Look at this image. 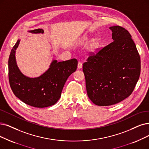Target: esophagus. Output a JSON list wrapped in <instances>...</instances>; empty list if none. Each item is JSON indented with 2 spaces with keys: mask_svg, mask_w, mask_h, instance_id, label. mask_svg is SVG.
I'll use <instances>...</instances> for the list:
<instances>
[{
  "mask_svg": "<svg viewBox=\"0 0 149 149\" xmlns=\"http://www.w3.org/2000/svg\"><path fill=\"white\" fill-rule=\"evenodd\" d=\"M82 67V62H79L78 63V68L79 69H81Z\"/></svg>",
  "mask_w": 149,
  "mask_h": 149,
  "instance_id": "obj_1",
  "label": "esophagus"
}]
</instances>
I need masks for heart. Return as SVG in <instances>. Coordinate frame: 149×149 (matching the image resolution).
Wrapping results in <instances>:
<instances>
[{
  "label": "heart",
  "mask_w": 149,
  "mask_h": 149,
  "mask_svg": "<svg viewBox=\"0 0 149 149\" xmlns=\"http://www.w3.org/2000/svg\"><path fill=\"white\" fill-rule=\"evenodd\" d=\"M99 45H100V43H99L98 40H94L92 41V42L90 45V47H89V50L91 51H96L98 48Z\"/></svg>",
  "instance_id": "obj_1"
}]
</instances>
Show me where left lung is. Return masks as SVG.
<instances>
[{
    "mask_svg": "<svg viewBox=\"0 0 149 149\" xmlns=\"http://www.w3.org/2000/svg\"><path fill=\"white\" fill-rule=\"evenodd\" d=\"M114 40L82 64L88 98L98 106L122 102L132 93L141 73L140 56L127 30L110 27Z\"/></svg>",
    "mask_w": 149,
    "mask_h": 149,
    "instance_id": "8db88e82",
    "label": "left lung"
}]
</instances>
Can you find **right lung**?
I'll list each match as a JSON object with an SVG mask.
<instances>
[{
  "mask_svg": "<svg viewBox=\"0 0 149 149\" xmlns=\"http://www.w3.org/2000/svg\"><path fill=\"white\" fill-rule=\"evenodd\" d=\"M33 33H43V30L29 31ZM20 40L11 49L8 59V79L11 90L22 102L35 108H42L56 104L61 96L65 82L69 76L76 70V58L57 62L53 61L49 68L42 75L30 78L24 75L17 67L15 51Z\"/></svg>",
  "mask_w": 149,
  "mask_h": 149,
  "instance_id": "right-lung-1",
  "label": "right lung"
}]
</instances>
